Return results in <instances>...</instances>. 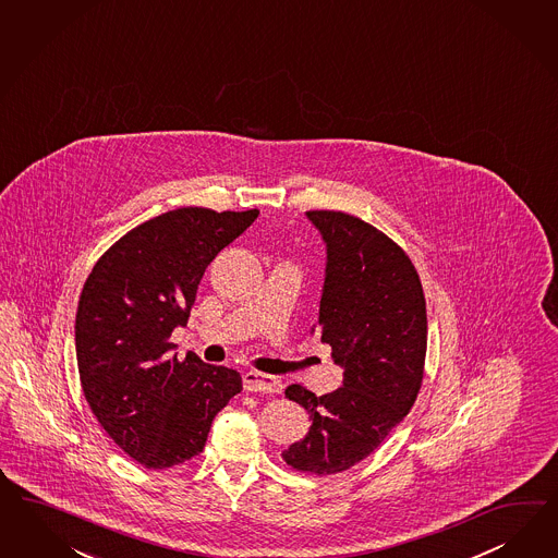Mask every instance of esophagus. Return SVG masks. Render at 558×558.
Instances as JSON below:
<instances>
[{"label": "esophagus", "mask_w": 558, "mask_h": 558, "mask_svg": "<svg viewBox=\"0 0 558 558\" xmlns=\"http://www.w3.org/2000/svg\"><path fill=\"white\" fill-rule=\"evenodd\" d=\"M242 383H244V389L251 393H281L283 391V383L279 381L277 377L256 373V371L246 373Z\"/></svg>", "instance_id": "esophagus-1"}]
</instances>
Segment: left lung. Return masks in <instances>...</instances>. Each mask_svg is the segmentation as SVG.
Wrapping results in <instances>:
<instances>
[{
	"instance_id": "left-lung-1",
	"label": "left lung",
	"mask_w": 558,
	"mask_h": 558,
	"mask_svg": "<svg viewBox=\"0 0 558 558\" xmlns=\"http://www.w3.org/2000/svg\"><path fill=\"white\" fill-rule=\"evenodd\" d=\"M307 218L328 255L319 338L344 366V381L326 396L287 387L312 426L283 461L322 477L366 459L410 414L424 379L428 319L420 275L398 242L344 211L310 209Z\"/></svg>"
}]
</instances>
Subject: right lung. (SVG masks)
Returning a JSON list of instances; mask_svg holds the SVG:
<instances>
[{
	"instance_id": "right-lung-1",
	"label": "right lung",
	"mask_w": 558,
	"mask_h": 558,
	"mask_svg": "<svg viewBox=\"0 0 558 558\" xmlns=\"http://www.w3.org/2000/svg\"><path fill=\"white\" fill-rule=\"evenodd\" d=\"M258 209L179 207L132 228L97 258L81 291L75 351L101 428L146 469L197 457L216 414L242 391L234 368L171 354L216 255Z\"/></svg>"
}]
</instances>
